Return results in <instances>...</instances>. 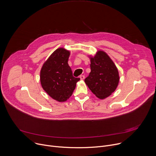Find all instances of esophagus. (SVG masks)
<instances>
[{
  "instance_id": "34e87169",
  "label": "esophagus",
  "mask_w": 156,
  "mask_h": 156,
  "mask_svg": "<svg viewBox=\"0 0 156 156\" xmlns=\"http://www.w3.org/2000/svg\"><path fill=\"white\" fill-rule=\"evenodd\" d=\"M80 79H81V80H83L84 79L85 76H84V75H80Z\"/></svg>"
}]
</instances>
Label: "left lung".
Here are the masks:
<instances>
[{"label":"left lung","mask_w":156,"mask_h":156,"mask_svg":"<svg viewBox=\"0 0 156 156\" xmlns=\"http://www.w3.org/2000/svg\"><path fill=\"white\" fill-rule=\"evenodd\" d=\"M90 72L84 81L92 92L103 99L116 89L119 76L114 62L102 51H98L94 58H90Z\"/></svg>","instance_id":"8db88e82"}]
</instances>
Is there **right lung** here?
Instances as JSON below:
<instances>
[{
	"instance_id": "obj_1",
	"label": "right lung",
	"mask_w": 156,
	"mask_h": 156,
	"mask_svg": "<svg viewBox=\"0 0 156 156\" xmlns=\"http://www.w3.org/2000/svg\"><path fill=\"white\" fill-rule=\"evenodd\" d=\"M70 52L61 48L55 51L44 63L40 71V82L43 89L53 99L66 101L80 80L73 76L68 64Z\"/></svg>"
}]
</instances>
